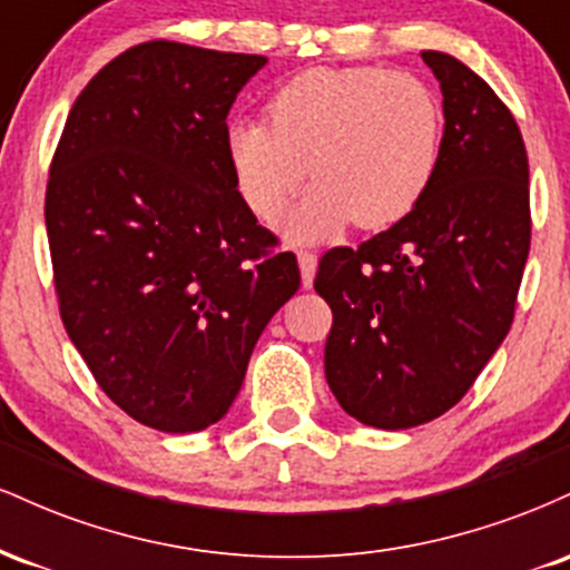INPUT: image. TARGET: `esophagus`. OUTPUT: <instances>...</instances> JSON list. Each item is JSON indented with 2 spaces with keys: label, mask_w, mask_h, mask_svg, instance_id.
<instances>
[{
  "label": "esophagus",
  "mask_w": 570,
  "mask_h": 570,
  "mask_svg": "<svg viewBox=\"0 0 570 570\" xmlns=\"http://www.w3.org/2000/svg\"><path fill=\"white\" fill-rule=\"evenodd\" d=\"M297 259H299V273H303V284L311 286L313 284V276H316L318 257L313 252H299Z\"/></svg>",
  "instance_id": "1"
}]
</instances>
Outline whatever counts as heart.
Here are the masks:
<instances>
[{"instance_id": "1", "label": "heart", "mask_w": 570, "mask_h": 570, "mask_svg": "<svg viewBox=\"0 0 570 570\" xmlns=\"http://www.w3.org/2000/svg\"><path fill=\"white\" fill-rule=\"evenodd\" d=\"M263 122H233L227 163L240 198L271 222L316 176L292 233L318 240L356 219L381 230L410 217L442 158V104L421 77L381 67L307 69L276 88Z\"/></svg>"}]
</instances>
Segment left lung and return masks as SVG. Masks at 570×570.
<instances>
[{
    "instance_id": "8db88e82",
    "label": "left lung",
    "mask_w": 570,
    "mask_h": 570,
    "mask_svg": "<svg viewBox=\"0 0 570 570\" xmlns=\"http://www.w3.org/2000/svg\"><path fill=\"white\" fill-rule=\"evenodd\" d=\"M421 56L444 109L434 185L389 230L358 248H330L313 281L332 307V394L356 421L391 431L434 421L466 396L514 322L531 252L517 120L466 63Z\"/></svg>"
}]
</instances>
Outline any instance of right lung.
Segmentation results:
<instances>
[{
    "mask_svg": "<svg viewBox=\"0 0 570 570\" xmlns=\"http://www.w3.org/2000/svg\"><path fill=\"white\" fill-rule=\"evenodd\" d=\"M267 63L153 39L82 88L45 193L58 311L96 383L149 429L217 423L299 267L227 163V112Z\"/></svg>",
    "mask_w": 570,
    "mask_h": 570,
    "instance_id": "1",
    "label": "right lung"
}]
</instances>
